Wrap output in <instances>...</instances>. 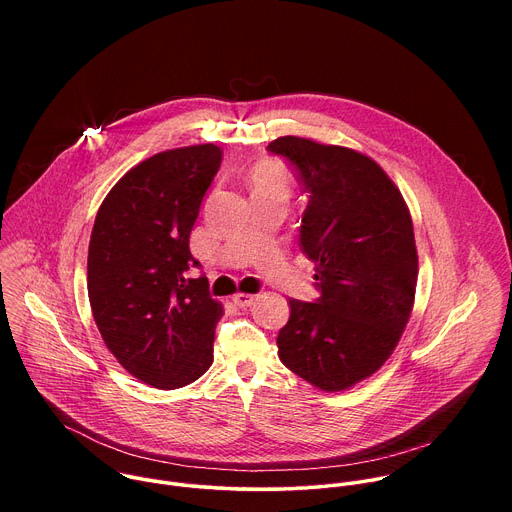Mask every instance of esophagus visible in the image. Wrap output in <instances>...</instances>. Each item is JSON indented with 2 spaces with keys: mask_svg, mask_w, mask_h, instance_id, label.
Segmentation results:
<instances>
[{
  "mask_svg": "<svg viewBox=\"0 0 512 512\" xmlns=\"http://www.w3.org/2000/svg\"><path fill=\"white\" fill-rule=\"evenodd\" d=\"M233 302H235V306H239V308H249V306H253L255 296H251V294H235V296H233Z\"/></svg>",
  "mask_w": 512,
  "mask_h": 512,
  "instance_id": "obj_1",
  "label": "esophagus"
}]
</instances>
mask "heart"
<instances>
[{
    "label": "heart",
    "mask_w": 512,
    "mask_h": 512,
    "mask_svg": "<svg viewBox=\"0 0 512 512\" xmlns=\"http://www.w3.org/2000/svg\"><path fill=\"white\" fill-rule=\"evenodd\" d=\"M247 184L253 196H267V194H281L289 196L294 188V178L275 160H261L253 164L247 172Z\"/></svg>",
    "instance_id": "1"
}]
</instances>
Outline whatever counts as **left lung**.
<instances>
[{"label":"left lung","mask_w":512,"mask_h":512,"mask_svg":"<svg viewBox=\"0 0 512 512\" xmlns=\"http://www.w3.org/2000/svg\"><path fill=\"white\" fill-rule=\"evenodd\" d=\"M310 194L300 245L318 302L289 300L277 348L285 367L336 393L375 375L413 310L417 249L409 208L385 170L356 150L283 135L267 145Z\"/></svg>","instance_id":"left-lung-1"}]
</instances>
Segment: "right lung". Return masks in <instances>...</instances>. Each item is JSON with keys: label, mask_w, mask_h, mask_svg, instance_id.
<instances>
[{"label": "right lung", "mask_w": 512, "mask_h": 512, "mask_svg": "<svg viewBox=\"0 0 512 512\" xmlns=\"http://www.w3.org/2000/svg\"><path fill=\"white\" fill-rule=\"evenodd\" d=\"M214 143L160 152L131 168L105 196L91 233L87 289L95 324L121 367L156 389L194 383L212 364L223 304L208 279H186L198 261L190 233L221 168Z\"/></svg>", "instance_id": "1"}]
</instances>
